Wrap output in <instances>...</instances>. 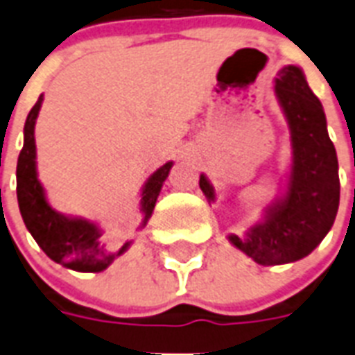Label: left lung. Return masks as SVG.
<instances>
[{"label":"left lung","instance_id":"left-lung-1","mask_svg":"<svg viewBox=\"0 0 355 355\" xmlns=\"http://www.w3.org/2000/svg\"><path fill=\"white\" fill-rule=\"evenodd\" d=\"M275 94L292 132L293 162L286 195L266 209V217L244 239L230 235L248 257L264 266L286 264L312 253L330 232L339 207L337 155L327 131L321 102L295 65L279 71ZM200 189L215 198L211 184L200 175Z\"/></svg>","mask_w":355,"mask_h":355}]
</instances>
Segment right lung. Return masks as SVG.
Listing matches in <instances>:
<instances>
[{"instance_id":"add662e5","label":"right lung","mask_w":355,"mask_h":355,"mask_svg":"<svg viewBox=\"0 0 355 355\" xmlns=\"http://www.w3.org/2000/svg\"><path fill=\"white\" fill-rule=\"evenodd\" d=\"M43 94L37 98L34 107L31 109L25 122V140L18 158L16 169V191H18V204L21 211L23 223L47 257L74 272H102L111 264L118 255H122L129 248V243L123 244L120 250H111L102 243V232L96 224L89 223L85 218H71L62 213L54 211L49 206L43 187L37 180L36 173V142H34V125L40 107H42ZM173 162L164 164L157 169L142 189L140 206L144 213L146 226L151 217L157 197L162 189L164 180L168 178Z\"/></svg>"}]
</instances>
